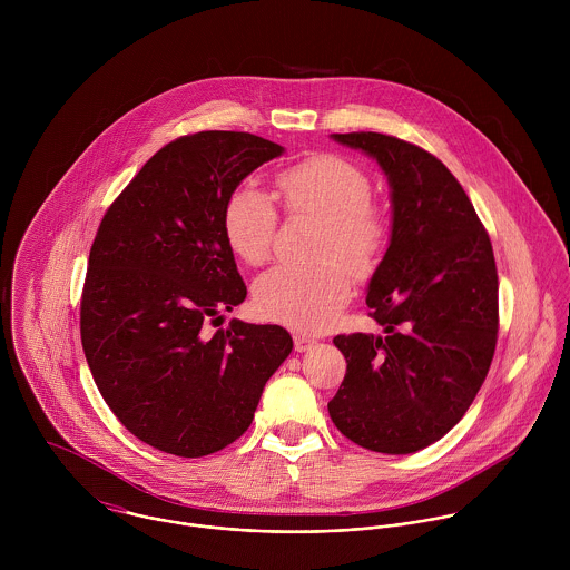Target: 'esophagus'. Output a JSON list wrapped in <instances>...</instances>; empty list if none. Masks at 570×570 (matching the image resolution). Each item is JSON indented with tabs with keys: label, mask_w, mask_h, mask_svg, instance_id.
Returning a JSON list of instances; mask_svg holds the SVG:
<instances>
[{
	"label": "esophagus",
	"mask_w": 570,
	"mask_h": 570,
	"mask_svg": "<svg viewBox=\"0 0 570 570\" xmlns=\"http://www.w3.org/2000/svg\"><path fill=\"white\" fill-rule=\"evenodd\" d=\"M314 344H316V340H312V337L305 335V333H296V335H294V348L301 351V353L314 348Z\"/></svg>",
	"instance_id": "34e87169"
}]
</instances>
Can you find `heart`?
Wrapping results in <instances>:
<instances>
[{
  "mask_svg": "<svg viewBox=\"0 0 570 570\" xmlns=\"http://www.w3.org/2000/svg\"><path fill=\"white\" fill-rule=\"evenodd\" d=\"M276 186L289 213L323 219L316 247L321 258H342L362 276L377 267L389 242V222L371 202V177L357 164L328 154L314 156L281 170ZM274 230L276 208L267 193L242 184L228 195L222 233L237 258L261 265L269 256ZM340 261L276 265L254 283V307L285 325H331L353 292V274Z\"/></svg>",
  "mask_w": 570,
  "mask_h": 570,
  "instance_id": "obj_1",
  "label": "heart"
}]
</instances>
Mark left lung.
<instances>
[{
  "instance_id": "obj_1",
  "label": "left lung",
  "mask_w": 570,
  "mask_h": 570,
  "mask_svg": "<svg viewBox=\"0 0 570 570\" xmlns=\"http://www.w3.org/2000/svg\"><path fill=\"white\" fill-rule=\"evenodd\" d=\"M380 164L393 226L366 305L384 335H335L346 375L328 414L353 443L412 454L448 434L488 377L498 333V274L489 235L463 186L393 136L333 134Z\"/></svg>"
}]
</instances>
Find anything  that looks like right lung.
<instances>
[{"mask_svg": "<svg viewBox=\"0 0 570 570\" xmlns=\"http://www.w3.org/2000/svg\"><path fill=\"white\" fill-rule=\"evenodd\" d=\"M283 151L244 131L168 142L109 206L89 249V371L120 423L166 454L197 459L237 441L292 353L283 326L206 328L247 294L222 233L226 199Z\"/></svg>", "mask_w": 570, "mask_h": 570, "instance_id": "1", "label": "right lung"}]
</instances>
